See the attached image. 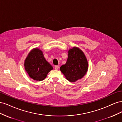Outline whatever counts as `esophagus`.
<instances>
[{"mask_svg":"<svg viewBox=\"0 0 122 122\" xmlns=\"http://www.w3.org/2000/svg\"><path fill=\"white\" fill-rule=\"evenodd\" d=\"M54 68H55V70H58V69H59V66H58V65H57V66H55Z\"/></svg>","mask_w":122,"mask_h":122,"instance_id":"obj_1","label":"esophagus"}]
</instances>
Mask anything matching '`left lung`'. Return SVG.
<instances>
[{"label": "left lung", "instance_id": "1", "mask_svg": "<svg viewBox=\"0 0 122 122\" xmlns=\"http://www.w3.org/2000/svg\"><path fill=\"white\" fill-rule=\"evenodd\" d=\"M68 53L67 62L61 66L60 70L66 79L74 82L86 74L88 68V62L83 51L78 47H73Z\"/></svg>", "mask_w": 122, "mask_h": 122}]
</instances>
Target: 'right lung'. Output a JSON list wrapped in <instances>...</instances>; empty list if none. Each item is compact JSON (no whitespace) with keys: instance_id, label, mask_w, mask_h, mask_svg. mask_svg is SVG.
<instances>
[{"instance_id":"1","label":"right lung","mask_w":122,"mask_h":122,"mask_svg":"<svg viewBox=\"0 0 122 122\" xmlns=\"http://www.w3.org/2000/svg\"><path fill=\"white\" fill-rule=\"evenodd\" d=\"M24 67L29 77L36 81L43 80L53 69L52 66L45 60L42 51L37 48L28 53L24 61Z\"/></svg>"}]
</instances>
